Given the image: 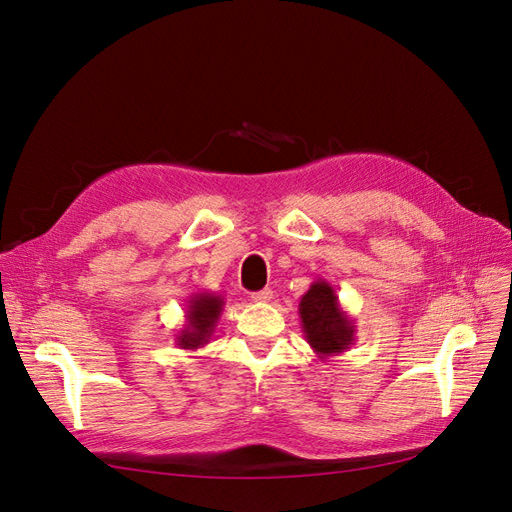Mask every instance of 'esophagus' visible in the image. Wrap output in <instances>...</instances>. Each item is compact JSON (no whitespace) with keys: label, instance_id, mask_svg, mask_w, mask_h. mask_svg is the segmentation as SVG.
Masks as SVG:
<instances>
[{"label":"esophagus","instance_id":"1","mask_svg":"<svg viewBox=\"0 0 512 512\" xmlns=\"http://www.w3.org/2000/svg\"><path fill=\"white\" fill-rule=\"evenodd\" d=\"M272 297L274 295H272L270 288H263V291H257V293L251 295V301H255V303H268Z\"/></svg>","mask_w":512,"mask_h":512}]
</instances>
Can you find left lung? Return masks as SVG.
I'll return each instance as SVG.
<instances>
[{
    "mask_svg": "<svg viewBox=\"0 0 512 512\" xmlns=\"http://www.w3.org/2000/svg\"><path fill=\"white\" fill-rule=\"evenodd\" d=\"M299 318L305 341L320 360L347 351L355 341V322L341 307L330 282L318 278L301 297Z\"/></svg>",
    "mask_w": 512,
    "mask_h": 512,
    "instance_id": "1",
    "label": "left lung"
}]
</instances>
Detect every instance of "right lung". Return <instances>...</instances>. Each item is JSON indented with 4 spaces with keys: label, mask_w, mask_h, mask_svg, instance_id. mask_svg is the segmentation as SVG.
<instances>
[{
    "label": "right lung",
    "mask_w": 512,
    "mask_h": 512,
    "mask_svg": "<svg viewBox=\"0 0 512 512\" xmlns=\"http://www.w3.org/2000/svg\"><path fill=\"white\" fill-rule=\"evenodd\" d=\"M224 297L217 293H194L186 305V324L175 335V345L180 349H201L205 347L224 311Z\"/></svg>",
    "instance_id": "obj_1"
}]
</instances>
